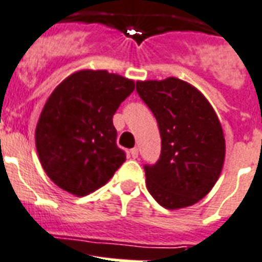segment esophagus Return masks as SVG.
I'll return each instance as SVG.
<instances>
[{
    "instance_id": "esophagus-1",
    "label": "esophagus",
    "mask_w": 262,
    "mask_h": 262,
    "mask_svg": "<svg viewBox=\"0 0 262 262\" xmlns=\"http://www.w3.org/2000/svg\"><path fill=\"white\" fill-rule=\"evenodd\" d=\"M129 156H131L133 159H137V157H138V149H137V147H134V149L129 150Z\"/></svg>"
}]
</instances>
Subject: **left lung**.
I'll use <instances>...</instances> for the list:
<instances>
[{
    "label": "left lung",
    "mask_w": 262,
    "mask_h": 262,
    "mask_svg": "<svg viewBox=\"0 0 262 262\" xmlns=\"http://www.w3.org/2000/svg\"><path fill=\"white\" fill-rule=\"evenodd\" d=\"M142 101L153 112L161 154L146 164V186L167 209L194 205L217 182L226 157L219 117L195 87L178 78L137 82Z\"/></svg>",
    "instance_id": "left-lung-1"
}]
</instances>
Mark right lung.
<instances>
[{"label": "right lung", "instance_id": "right-lung-1", "mask_svg": "<svg viewBox=\"0 0 262 262\" xmlns=\"http://www.w3.org/2000/svg\"><path fill=\"white\" fill-rule=\"evenodd\" d=\"M135 89L108 71H78L45 103L35 129L36 151L58 187L84 196L102 187L125 161L113 115Z\"/></svg>", "mask_w": 262, "mask_h": 262}]
</instances>
